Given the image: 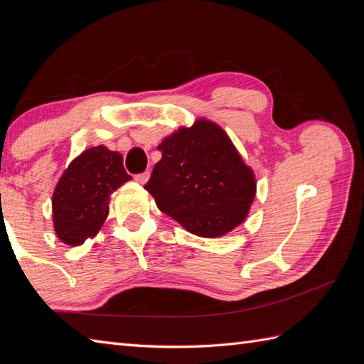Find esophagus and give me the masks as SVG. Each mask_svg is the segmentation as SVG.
<instances>
[{"label": "esophagus", "mask_w": 364, "mask_h": 364, "mask_svg": "<svg viewBox=\"0 0 364 364\" xmlns=\"http://www.w3.org/2000/svg\"><path fill=\"white\" fill-rule=\"evenodd\" d=\"M149 178H150V172H142V173H137L134 176V180L141 184H145L146 181H149Z\"/></svg>", "instance_id": "obj_1"}]
</instances>
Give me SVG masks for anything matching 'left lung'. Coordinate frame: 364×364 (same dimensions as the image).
<instances>
[{
    "label": "left lung",
    "instance_id": "left-lung-1",
    "mask_svg": "<svg viewBox=\"0 0 364 364\" xmlns=\"http://www.w3.org/2000/svg\"><path fill=\"white\" fill-rule=\"evenodd\" d=\"M145 189L191 233L218 237L242 223L257 192L252 170L220 127L198 120L158 145Z\"/></svg>",
    "mask_w": 364,
    "mask_h": 364
}]
</instances>
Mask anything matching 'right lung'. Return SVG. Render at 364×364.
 Here are the masks:
<instances>
[{"label": "right lung", "mask_w": 364, "mask_h": 364, "mask_svg": "<svg viewBox=\"0 0 364 364\" xmlns=\"http://www.w3.org/2000/svg\"><path fill=\"white\" fill-rule=\"evenodd\" d=\"M128 180L122 154L103 145L73 159L53 194V222L60 241L81 245L95 236L109 213V196Z\"/></svg>", "instance_id": "right-lung-1"}]
</instances>
